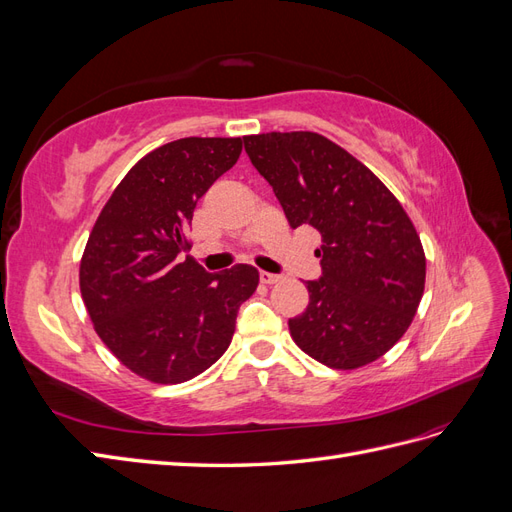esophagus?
<instances>
[{
  "label": "esophagus",
  "instance_id": "34e87169",
  "mask_svg": "<svg viewBox=\"0 0 512 512\" xmlns=\"http://www.w3.org/2000/svg\"><path fill=\"white\" fill-rule=\"evenodd\" d=\"M284 277L282 275H275V273H269V271H260V282L262 284H277L282 282Z\"/></svg>",
  "mask_w": 512,
  "mask_h": 512
}]
</instances>
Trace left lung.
Returning <instances> with one entry per match:
<instances>
[{
	"mask_svg": "<svg viewBox=\"0 0 512 512\" xmlns=\"http://www.w3.org/2000/svg\"><path fill=\"white\" fill-rule=\"evenodd\" d=\"M292 228L320 232L322 277L305 282L307 309L288 320L305 354L359 369L389 352L425 290L421 237L391 190L346 149L316 132L243 136Z\"/></svg>",
	"mask_w": 512,
	"mask_h": 512,
	"instance_id": "obj_1",
	"label": "left lung"
}]
</instances>
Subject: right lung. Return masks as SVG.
Listing matches in <instances>:
<instances>
[{"instance_id":"right-lung-1","label":"right lung","mask_w":512,"mask_h":512,"mask_svg":"<svg viewBox=\"0 0 512 512\" xmlns=\"http://www.w3.org/2000/svg\"><path fill=\"white\" fill-rule=\"evenodd\" d=\"M241 138H179L147 153L106 200L81 258L87 314L106 348L136 376L179 384L230 346L258 271L207 273L188 230L198 198L235 166Z\"/></svg>"}]
</instances>
